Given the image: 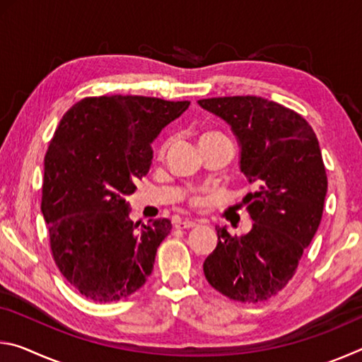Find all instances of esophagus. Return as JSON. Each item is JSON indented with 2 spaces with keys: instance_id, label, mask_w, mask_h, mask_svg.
<instances>
[{
  "instance_id": "1",
  "label": "esophagus",
  "mask_w": 362,
  "mask_h": 362,
  "mask_svg": "<svg viewBox=\"0 0 362 362\" xmlns=\"http://www.w3.org/2000/svg\"><path fill=\"white\" fill-rule=\"evenodd\" d=\"M174 226L175 228H193V226H196V222L189 218H185V220L177 218V220H174Z\"/></svg>"
}]
</instances>
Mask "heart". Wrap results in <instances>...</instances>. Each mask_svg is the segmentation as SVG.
Instances as JSON below:
<instances>
[{"label":"heart","instance_id":"b5f03b06","mask_svg":"<svg viewBox=\"0 0 362 362\" xmlns=\"http://www.w3.org/2000/svg\"><path fill=\"white\" fill-rule=\"evenodd\" d=\"M207 134H209V132H207ZM203 136H204V134H203ZM166 146H168V142H164L161 146H159V155H163V153L166 151ZM193 203H194V204H196V203H199V199H198V198H194V199H193Z\"/></svg>","mask_w":362,"mask_h":362}]
</instances>
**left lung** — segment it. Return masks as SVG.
Wrapping results in <instances>:
<instances>
[{"label":"left lung","mask_w":362,"mask_h":362,"mask_svg":"<svg viewBox=\"0 0 362 362\" xmlns=\"http://www.w3.org/2000/svg\"><path fill=\"white\" fill-rule=\"evenodd\" d=\"M198 103L231 127L241 173L257 187L243 199L252 228L231 236L216 226L204 276L236 302H263L289 283L321 223L327 175L320 142L302 116L273 100L235 95Z\"/></svg>","instance_id":"1"}]
</instances>
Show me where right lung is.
I'll use <instances>...</instances> for the list:
<instances>
[{
    "instance_id": "add662e5",
    "label": "right lung",
    "mask_w": 362,
    "mask_h": 362,
    "mask_svg": "<svg viewBox=\"0 0 362 362\" xmlns=\"http://www.w3.org/2000/svg\"><path fill=\"white\" fill-rule=\"evenodd\" d=\"M189 102L86 97L60 119L45 156L41 211L52 257L94 302L129 297L153 272L169 218L132 222L126 198L150 170L151 144Z\"/></svg>"
}]
</instances>
